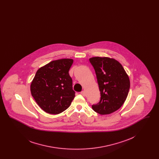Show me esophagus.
<instances>
[{
    "label": "esophagus",
    "instance_id": "1",
    "mask_svg": "<svg viewBox=\"0 0 159 159\" xmlns=\"http://www.w3.org/2000/svg\"><path fill=\"white\" fill-rule=\"evenodd\" d=\"M80 93H81V95H82L84 97L86 95V92L84 91H82V92H80Z\"/></svg>",
    "mask_w": 159,
    "mask_h": 159
}]
</instances>
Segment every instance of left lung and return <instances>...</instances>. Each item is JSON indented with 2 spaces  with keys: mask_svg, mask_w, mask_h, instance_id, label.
Instances as JSON below:
<instances>
[{
  "mask_svg": "<svg viewBox=\"0 0 159 159\" xmlns=\"http://www.w3.org/2000/svg\"><path fill=\"white\" fill-rule=\"evenodd\" d=\"M89 61L95 71L101 99L92 109L101 115L109 114L121 107L128 97L130 80L121 64L108 57H92Z\"/></svg>",
  "mask_w": 159,
  "mask_h": 159,
  "instance_id": "obj_1",
  "label": "left lung"
}]
</instances>
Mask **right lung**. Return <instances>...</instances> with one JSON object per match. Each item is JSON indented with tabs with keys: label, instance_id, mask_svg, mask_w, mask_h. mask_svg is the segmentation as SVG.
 <instances>
[{
	"label": "right lung",
	"instance_id": "1",
	"mask_svg": "<svg viewBox=\"0 0 159 159\" xmlns=\"http://www.w3.org/2000/svg\"><path fill=\"white\" fill-rule=\"evenodd\" d=\"M73 60L52 61L40 67L30 85L31 93L46 113L58 114L67 109L75 97L68 71Z\"/></svg>",
	"mask_w": 159,
	"mask_h": 159
}]
</instances>
